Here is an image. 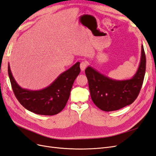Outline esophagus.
<instances>
[{"label":"esophagus","mask_w":156,"mask_h":156,"mask_svg":"<svg viewBox=\"0 0 156 156\" xmlns=\"http://www.w3.org/2000/svg\"><path fill=\"white\" fill-rule=\"evenodd\" d=\"M87 65H88V62L87 61H83V62H81V64H80V68H81V69L82 71H84L86 69Z\"/></svg>","instance_id":"1"}]
</instances>
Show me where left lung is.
Segmentation results:
<instances>
[{
	"label": "left lung",
	"instance_id": "left-lung-1",
	"mask_svg": "<svg viewBox=\"0 0 156 156\" xmlns=\"http://www.w3.org/2000/svg\"><path fill=\"white\" fill-rule=\"evenodd\" d=\"M146 71V56L141 47L139 67L134 76L128 80L112 79L88 66L85 74L93 102L104 111L120 109L131 104L137 98L142 87Z\"/></svg>",
	"mask_w": 156,
	"mask_h": 156
}]
</instances>
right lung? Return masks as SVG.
Here are the masks:
<instances>
[{"label": "right lung", "mask_w": 156, "mask_h": 156, "mask_svg": "<svg viewBox=\"0 0 156 156\" xmlns=\"http://www.w3.org/2000/svg\"><path fill=\"white\" fill-rule=\"evenodd\" d=\"M80 62L61 73L49 87L40 90L22 88L14 79L10 65L8 75L14 94L21 104L27 110L41 115L58 114L66 105L75 79L79 74Z\"/></svg>", "instance_id": "obj_1"}]
</instances>
